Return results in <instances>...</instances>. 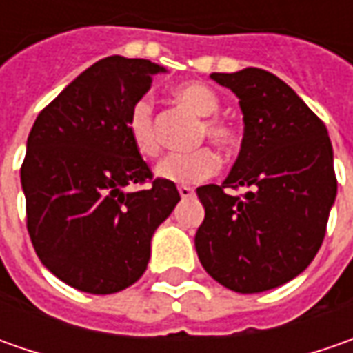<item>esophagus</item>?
<instances>
[{
    "label": "esophagus",
    "mask_w": 353,
    "mask_h": 353,
    "mask_svg": "<svg viewBox=\"0 0 353 353\" xmlns=\"http://www.w3.org/2000/svg\"><path fill=\"white\" fill-rule=\"evenodd\" d=\"M179 194L186 200V198H192L194 196V188L192 186H179Z\"/></svg>",
    "instance_id": "esophagus-1"
}]
</instances>
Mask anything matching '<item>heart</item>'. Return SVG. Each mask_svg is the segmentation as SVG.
Wrapping results in <instances>:
<instances>
[{
    "mask_svg": "<svg viewBox=\"0 0 353 353\" xmlns=\"http://www.w3.org/2000/svg\"><path fill=\"white\" fill-rule=\"evenodd\" d=\"M172 98L202 116L196 128V143L212 139L222 151H236L241 141L237 125L224 116H218L220 98L202 82H184L172 88ZM125 129L133 149L141 157H157L161 151L155 121V105L149 96H139L129 105ZM220 170V157L212 147L169 153L157 165V176L176 184H196L208 181Z\"/></svg>",
    "mask_w": 353,
    "mask_h": 353,
    "instance_id": "heart-1",
    "label": "heart"
}]
</instances>
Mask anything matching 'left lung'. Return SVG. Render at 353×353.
Returning a JSON list of instances; mask_svg holds the SVG:
<instances>
[{"instance_id":"1","label":"left lung","mask_w":353,"mask_h":353,"mask_svg":"<svg viewBox=\"0 0 353 353\" xmlns=\"http://www.w3.org/2000/svg\"><path fill=\"white\" fill-rule=\"evenodd\" d=\"M243 112V141L224 184L198 186L204 222L194 237L212 279L236 292H263L303 273L319 253L336 198L326 125L281 78L245 68L210 74ZM248 185L232 197L225 188Z\"/></svg>"}]
</instances>
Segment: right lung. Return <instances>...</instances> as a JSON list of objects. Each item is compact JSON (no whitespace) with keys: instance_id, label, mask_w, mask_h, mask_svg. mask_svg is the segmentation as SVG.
I'll return each mask as SVG.
<instances>
[{"instance_id":"add662e5","label":"right lung","mask_w":353,"mask_h":353,"mask_svg":"<svg viewBox=\"0 0 353 353\" xmlns=\"http://www.w3.org/2000/svg\"><path fill=\"white\" fill-rule=\"evenodd\" d=\"M163 68L108 57L72 80L34 119L21 165L27 230L52 275L112 294L141 277L151 237L174 210V183L153 179L125 129L131 103ZM150 188L123 193L128 183Z\"/></svg>"}]
</instances>
